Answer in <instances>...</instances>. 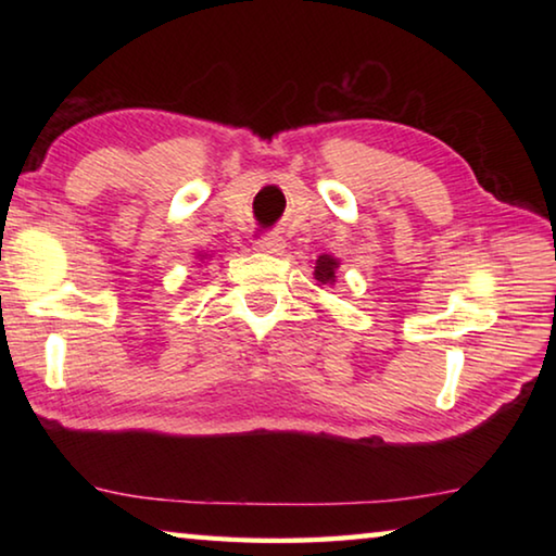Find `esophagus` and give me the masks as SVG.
<instances>
[{
    "mask_svg": "<svg viewBox=\"0 0 556 556\" xmlns=\"http://www.w3.org/2000/svg\"><path fill=\"white\" fill-rule=\"evenodd\" d=\"M255 250L265 252V255H281L285 250V240L279 235H262V238L255 240Z\"/></svg>",
    "mask_w": 556,
    "mask_h": 556,
    "instance_id": "obj_1",
    "label": "esophagus"
}]
</instances>
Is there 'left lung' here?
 Masks as SVG:
<instances>
[{
  "mask_svg": "<svg viewBox=\"0 0 556 556\" xmlns=\"http://www.w3.org/2000/svg\"><path fill=\"white\" fill-rule=\"evenodd\" d=\"M336 267H338V262L333 257L321 255L316 260L314 277L321 281V285H331V281H336Z\"/></svg>",
  "mask_w": 556,
  "mask_h": 556,
  "instance_id": "left-lung-1",
  "label": "left lung"
}]
</instances>
